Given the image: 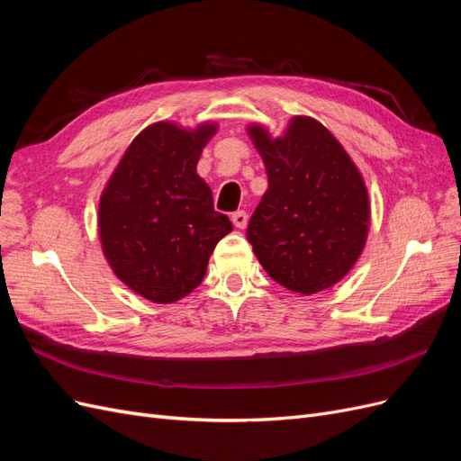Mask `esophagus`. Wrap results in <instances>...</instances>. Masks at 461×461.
Instances as JSON below:
<instances>
[{"label":"esophagus","mask_w":461,"mask_h":461,"mask_svg":"<svg viewBox=\"0 0 461 461\" xmlns=\"http://www.w3.org/2000/svg\"><path fill=\"white\" fill-rule=\"evenodd\" d=\"M232 225L236 227V229H246V225H248V213L246 212H236V213H232Z\"/></svg>","instance_id":"obj_1"}]
</instances>
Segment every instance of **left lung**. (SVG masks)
<instances>
[{"instance_id":"1","label":"left lung","mask_w":461,"mask_h":461,"mask_svg":"<svg viewBox=\"0 0 461 461\" xmlns=\"http://www.w3.org/2000/svg\"><path fill=\"white\" fill-rule=\"evenodd\" d=\"M269 188L249 219L261 267L285 288L317 294L340 283L364 252L371 202L350 153L317 119L294 115L281 136L249 122Z\"/></svg>"}]
</instances>
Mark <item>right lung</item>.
Wrapping results in <instances>:
<instances>
[{
	"instance_id": "obj_1",
	"label": "right lung",
	"mask_w": 461,
	"mask_h": 461,
	"mask_svg": "<svg viewBox=\"0 0 461 461\" xmlns=\"http://www.w3.org/2000/svg\"><path fill=\"white\" fill-rule=\"evenodd\" d=\"M215 121L186 129L151 122L124 149L97 207V234L111 271L153 303H175L203 281L217 242L232 230L213 209L196 167Z\"/></svg>"
}]
</instances>
